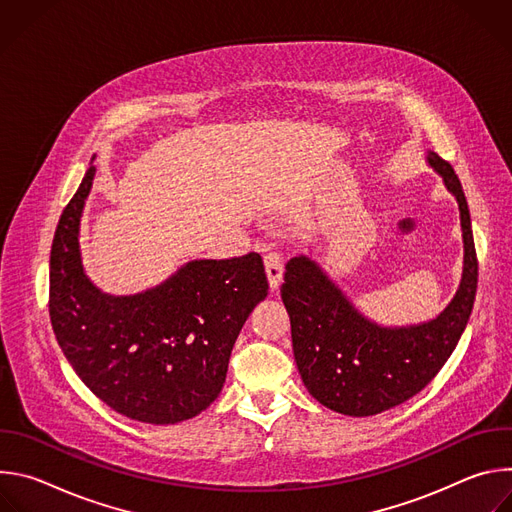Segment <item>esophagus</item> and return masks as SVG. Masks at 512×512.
<instances>
[{"label":"esophagus","instance_id":"34e87169","mask_svg":"<svg viewBox=\"0 0 512 512\" xmlns=\"http://www.w3.org/2000/svg\"><path fill=\"white\" fill-rule=\"evenodd\" d=\"M263 261H265V273H267L269 287L275 291L279 287V283H281V277H283L281 255L279 253H267Z\"/></svg>","mask_w":512,"mask_h":512}]
</instances>
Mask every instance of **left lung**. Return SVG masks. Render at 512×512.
<instances>
[{"instance_id": "1", "label": "left lung", "mask_w": 512, "mask_h": 512, "mask_svg": "<svg viewBox=\"0 0 512 512\" xmlns=\"http://www.w3.org/2000/svg\"><path fill=\"white\" fill-rule=\"evenodd\" d=\"M425 162L458 202L464 243L458 289L435 318L405 326L379 324L350 302L312 255L291 257L285 265L281 300L298 371L308 393L336 413L369 417L417 395L440 373L470 320L478 261L468 202L448 162L431 150Z\"/></svg>"}]
</instances>
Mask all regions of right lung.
Segmentation results:
<instances>
[{"mask_svg":"<svg viewBox=\"0 0 512 512\" xmlns=\"http://www.w3.org/2000/svg\"><path fill=\"white\" fill-rule=\"evenodd\" d=\"M95 172L91 162L52 241L56 340L81 381L117 413L156 425L192 419L223 391L235 340L267 298L263 259H192L154 287L107 294L87 275L79 243Z\"/></svg>","mask_w":512,"mask_h":512,"instance_id":"obj_1","label":"right lung"}]
</instances>
